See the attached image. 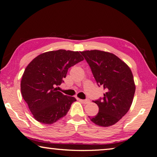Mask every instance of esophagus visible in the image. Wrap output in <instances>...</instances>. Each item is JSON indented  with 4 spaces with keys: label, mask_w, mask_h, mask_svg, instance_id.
Listing matches in <instances>:
<instances>
[{
    "label": "esophagus",
    "mask_w": 157,
    "mask_h": 157,
    "mask_svg": "<svg viewBox=\"0 0 157 157\" xmlns=\"http://www.w3.org/2000/svg\"><path fill=\"white\" fill-rule=\"evenodd\" d=\"M79 101H80L82 103H83L84 104H86L90 103L89 99H79Z\"/></svg>",
    "instance_id": "esophagus-1"
}]
</instances>
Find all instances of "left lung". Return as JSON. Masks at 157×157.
Wrapping results in <instances>:
<instances>
[{"mask_svg": "<svg viewBox=\"0 0 157 157\" xmlns=\"http://www.w3.org/2000/svg\"><path fill=\"white\" fill-rule=\"evenodd\" d=\"M89 64L98 86L106 93L95 101L99 107L95 116L88 117L99 126L115 124L129 110L135 92V84L130 67L115 54L99 50L82 51Z\"/></svg>", "mask_w": 157, "mask_h": 157, "instance_id": "8db88e82", "label": "left lung"}]
</instances>
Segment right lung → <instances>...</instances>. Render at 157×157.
I'll return each mask as SVG.
<instances>
[{
  "mask_svg": "<svg viewBox=\"0 0 157 157\" xmlns=\"http://www.w3.org/2000/svg\"><path fill=\"white\" fill-rule=\"evenodd\" d=\"M82 60L80 52L59 49L40 54L27 65L21 90L36 120L50 125L67 115L76 99L63 95L57 86L68 69Z\"/></svg>",
  "mask_w": 157,
  "mask_h": 157,
  "instance_id": "obj_1",
  "label": "right lung"
}]
</instances>
